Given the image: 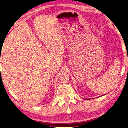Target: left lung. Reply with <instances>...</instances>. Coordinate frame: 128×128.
I'll use <instances>...</instances> for the list:
<instances>
[{
	"label": "left lung",
	"instance_id": "8db88e82",
	"mask_svg": "<svg viewBox=\"0 0 128 128\" xmlns=\"http://www.w3.org/2000/svg\"><path fill=\"white\" fill-rule=\"evenodd\" d=\"M86 100H88V99H87V98H86Z\"/></svg>",
	"mask_w": 128,
	"mask_h": 128
}]
</instances>
